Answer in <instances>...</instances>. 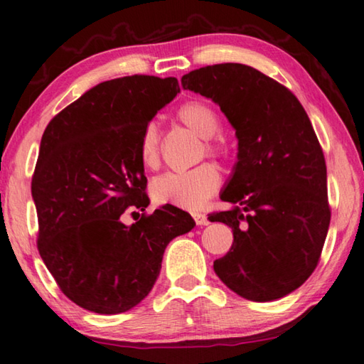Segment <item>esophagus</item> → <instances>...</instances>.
Here are the masks:
<instances>
[{"label":"esophagus","instance_id":"obj_1","mask_svg":"<svg viewBox=\"0 0 364 364\" xmlns=\"http://www.w3.org/2000/svg\"><path fill=\"white\" fill-rule=\"evenodd\" d=\"M196 225H206L208 224V216L203 213H192Z\"/></svg>","mask_w":364,"mask_h":364}]
</instances>
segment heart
<instances>
[{"label":"heart","mask_w":364,"mask_h":364,"mask_svg":"<svg viewBox=\"0 0 364 364\" xmlns=\"http://www.w3.org/2000/svg\"><path fill=\"white\" fill-rule=\"evenodd\" d=\"M176 116L183 126L205 139V148L213 156H225L228 143L219 130V116L206 101L190 100L178 106ZM140 161L145 168L154 169L161 159V135L154 122L143 129L139 145ZM221 187V174L211 163H203L190 171L168 172L151 183V196L159 205H172L183 210H198Z\"/></svg>","instance_id":"obj_1"}]
</instances>
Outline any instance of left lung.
I'll return each mask as SVG.
<instances>
[{
	"label": "left lung",
	"mask_w": 364,
	"mask_h": 364,
	"mask_svg": "<svg viewBox=\"0 0 364 364\" xmlns=\"http://www.w3.org/2000/svg\"><path fill=\"white\" fill-rule=\"evenodd\" d=\"M182 87L211 98L238 139L237 164L210 214L234 242L214 272L252 301L282 299L311 276L331 223L323 148L306 111L282 83L245 64L195 69Z\"/></svg>",
	"instance_id": "left-lung-1"
}]
</instances>
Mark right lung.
Instances as JSON below:
<instances>
[{
	"mask_svg": "<svg viewBox=\"0 0 364 364\" xmlns=\"http://www.w3.org/2000/svg\"><path fill=\"white\" fill-rule=\"evenodd\" d=\"M178 92L176 77L101 82L58 112L41 136L32 177L37 247L63 294L88 311L139 305L168 243L193 229L192 216L171 205L141 213L132 225L121 219L150 205L140 136Z\"/></svg>",
	"mask_w": 364,
	"mask_h": 364,
	"instance_id": "obj_1",
	"label": "right lung"
}]
</instances>
